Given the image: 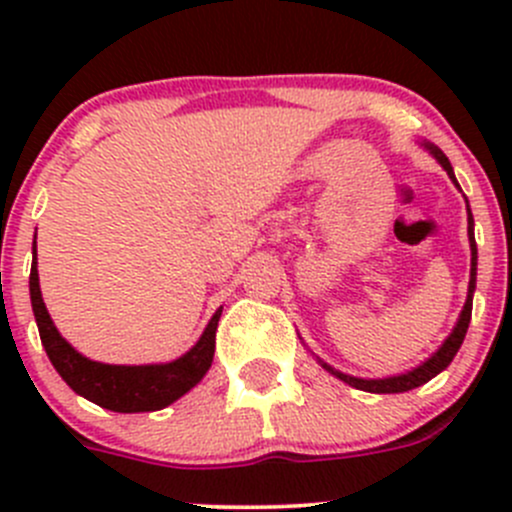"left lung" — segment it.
I'll return each instance as SVG.
<instances>
[{
	"label": "left lung",
	"mask_w": 512,
	"mask_h": 512,
	"mask_svg": "<svg viewBox=\"0 0 512 512\" xmlns=\"http://www.w3.org/2000/svg\"><path fill=\"white\" fill-rule=\"evenodd\" d=\"M423 148H426L428 153H431L433 158L441 163V168L446 170L448 178L456 183V188H461L456 180V175H453V168H451V160L446 158V153L441 151L438 146H433V143H421ZM468 203V200H466ZM468 242H471V282H468V297H466V304H463L461 309V317H458L456 327H453V332L448 334L446 342L441 344V347L436 349L431 356H428L423 364L414 366L411 371H404V374H396V376H386V379H359V376H349L344 374V371L334 369V366H329L327 361L317 359L319 364H322V369H327L329 374L337 376V379H342L344 384L354 386V389H361V391H369V394H404V391H411L416 389V386L426 384V381H431L433 376L441 374L443 369H446L448 364L453 361V356L458 354V349H461L463 339H466V332H468V324H471V312H473V292H476V270H478V247H476V237H473V215H471V208H468Z\"/></svg>",
	"instance_id": "1"
}]
</instances>
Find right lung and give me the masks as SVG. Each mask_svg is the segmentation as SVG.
<instances>
[{
  "label": "right lung",
  "mask_w": 512,
  "mask_h": 512,
  "mask_svg": "<svg viewBox=\"0 0 512 512\" xmlns=\"http://www.w3.org/2000/svg\"><path fill=\"white\" fill-rule=\"evenodd\" d=\"M29 294H32V309L41 344H44L46 356L54 364V369L76 394L94 401L101 409L118 411V414L165 409L183 394H188L195 384H200V379L208 374L210 364H213L215 332H218L223 307L215 309L205 332L200 334V339L188 352L173 361H165V364H101V361L76 352L54 327L44 299H41L39 270H36V235Z\"/></svg>",
  "instance_id": "right-lung-1"
}]
</instances>
